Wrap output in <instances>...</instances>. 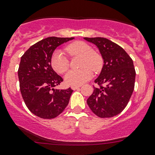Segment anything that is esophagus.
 I'll return each instance as SVG.
<instances>
[{"label": "esophagus", "instance_id": "1", "mask_svg": "<svg viewBox=\"0 0 155 155\" xmlns=\"http://www.w3.org/2000/svg\"><path fill=\"white\" fill-rule=\"evenodd\" d=\"M80 87H81V85H79V86H71V89L72 90H77V89H79Z\"/></svg>", "mask_w": 155, "mask_h": 155}]
</instances>
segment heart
Listing matches in <instances>:
<instances>
[{
    "mask_svg": "<svg viewBox=\"0 0 155 155\" xmlns=\"http://www.w3.org/2000/svg\"><path fill=\"white\" fill-rule=\"evenodd\" d=\"M65 51L70 56L81 55V69H73L69 71L65 76V81L70 86H79L92 78L93 72L91 68L98 71L102 65V59L97 53L94 52L89 44L83 41H74L65 47ZM51 64L54 70L59 74H63L68 69L69 58L64 51L58 49L53 53L51 58ZM90 67H91L90 68Z\"/></svg>",
    "mask_w": 155,
    "mask_h": 155,
    "instance_id": "1",
    "label": "heart"
}]
</instances>
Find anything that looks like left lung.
<instances>
[{
  "instance_id": "obj_1",
  "label": "left lung",
  "mask_w": 155,
  "mask_h": 155,
  "mask_svg": "<svg viewBox=\"0 0 155 155\" xmlns=\"http://www.w3.org/2000/svg\"><path fill=\"white\" fill-rule=\"evenodd\" d=\"M84 38L97 46L104 63L95 80L99 87H94L87 103L101 118L116 116L126 107L134 90L136 71L133 60L123 48L107 38Z\"/></svg>"
}]
</instances>
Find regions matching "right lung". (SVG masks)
<instances>
[{"instance_id": "1", "label": "right lung", "mask_w": 155, "mask_h": 155, "mask_svg": "<svg viewBox=\"0 0 155 155\" xmlns=\"http://www.w3.org/2000/svg\"><path fill=\"white\" fill-rule=\"evenodd\" d=\"M74 38L48 37L33 44L21 58L19 88L25 104L35 116L53 119L68 106L74 90L54 87L63 79L53 70L51 58L58 46Z\"/></svg>"}]
</instances>
